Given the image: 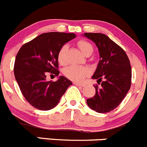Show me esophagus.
<instances>
[{
	"label": "esophagus",
	"instance_id": "esophagus-1",
	"mask_svg": "<svg viewBox=\"0 0 147 147\" xmlns=\"http://www.w3.org/2000/svg\"><path fill=\"white\" fill-rule=\"evenodd\" d=\"M73 84H74V85H76V86H81V87H83V86H85V84H81V83L74 82Z\"/></svg>",
	"mask_w": 147,
	"mask_h": 147
}]
</instances>
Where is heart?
Returning a JSON list of instances; mask_svg holds the SVG:
<instances>
[{
  "label": "heart",
  "instance_id": "b5f03b06",
  "mask_svg": "<svg viewBox=\"0 0 147 147\" xmlns=\"http://www.w3.org/2000/svg\"><path fill=\"white\" fill-rule=\"evenodd\" d=\"M77 46L81 53L86 56H89L94 52V46L89 41L84 39H81L77 42ZM68 51V46L66 45L62 46L59 51L57 59L59 63L62 66L66 64V53ZM65 76L74 81L80 82L84 80L86 76L88 75L89 71L85 67L77 66H71L66 68L63 71Z\"/></svg>",
  "mask_w": 147,
  "mask_h": 147
}]
</instances>
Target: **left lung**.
I'll use <instances>...</instances> for the list:
<instances>
[{"label": "left lung", "mask_w": 147, "mask_h": 147, "mask_svg": "<svg viewBox=\"0 0 147 147\" xmlns=\"http://www.w3.org/2000/svg\"><path fill=\"white\" fill-rule=\"evenodd\" d=\"M84 36L95 43L100 61L92 78L98 79L94 86L96 94L86 100L91 109L98 113H107L117 108L130 89L131 68L126 52L105 34L85 33Z\"/></svg>", "instance_id": "obj_1"}]
</instances>
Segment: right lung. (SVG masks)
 I'll list each match as a JSON object with an SVG mask.
<instances>
[{"instance_id":"obj_1","label":"right lung","mask_w":147,"mask_h":147,"mask_svg":"<svg viewBox=\"0 0 147 147\" xmlns=\"http://www.w3.org/2000/svg\"><path fill=\"white\" fill-rule=\"evenodd\" d=\"M74 33L49 32L42 33L21 46L14 63V75L26 101L34 108L47 111L56 107L72 82L64 76L47 81L46 75L58 76L57 55Z\"/></svg>"}]
</instances>
